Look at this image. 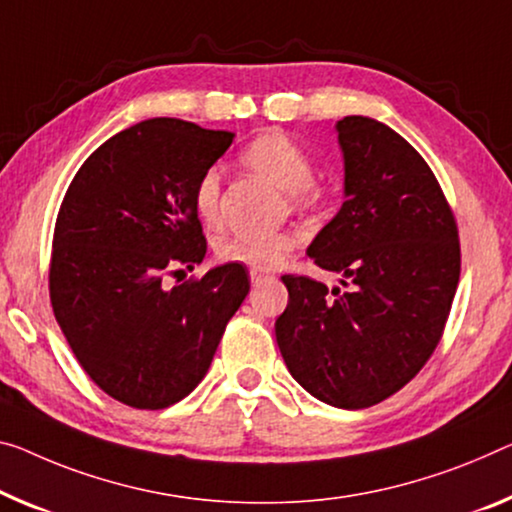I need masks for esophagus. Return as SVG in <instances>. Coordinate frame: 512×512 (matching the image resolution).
I'll use <instances>...</instances> for the list:
<instances>
[{"instance_id":"1","label":"esophagus","mask_w":512,"mask_h":512,"mask_svg":"<svg viewBox=\"0 0 512 512\" xmlns=\"http://www.w3.org/2000/svg\"><path fill=\"white\" fill-rule=\"evenodd\" d=\"M249 277H251V283H261V281H265V279H272V272H265V270H251V272H249Z\"/></svg>"}]
</instances>
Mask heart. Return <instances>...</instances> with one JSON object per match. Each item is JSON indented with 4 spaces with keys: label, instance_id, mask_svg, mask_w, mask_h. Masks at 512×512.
<instances>
[{
    "label": "heart",
    "instance_id": "heart-1",
    "mask_svg": "<svg viewBox=\"0 0 512 512\" xmlns=\"http://www.w3.org/2000/svg\"><path fill=\"white\" fill-rule=\"evenodd\" d=\"M240 160L256 174L272 180L274 185L286 190L290 201L300 208H309L318 201L320 190L313 183V160L297 141L283 132H263L242 148ZM219 199H222V185H219V171L208 169L196 180L194 187V212L203 224L215 226L219 222ZM297 247V235L290 231L261 233V235H229L219 240L215 254L222 263L245 265L251 270H274L288 254Z\"/></svg>",
    "mask_w": 512,
    "mask_h": 512
}]
</instances>
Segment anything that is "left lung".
Segmentation results:
<instances>
[{
    "instance_id": "1",
    "label": "left lung",
    "mask_w": 512,
    "mask_h": 512,
    "mask_svg": "<svg viewBox=\"0 0 512 512\" xmlns=\"http://www.w3.org/2000/svg\"><path fill=\"white\" fill-rule=\"evenodd\" d=\"M336 130L345 201L306 254L352 288L283 274L288 306L274 332L290 375L311 396L364 410L414 380L442 341L460 281V235L410 141L366 116H345Z\"/></svg>"
}]
</instances>
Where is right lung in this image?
I'll return each mask as SVG.
<instances>
[{
  "label": "right lung",
  "instance_id": "obj_1",
  "mask_svg": "<svg viewBox=\"0 0 512 512\" xmlns=\"http://www.w3.org/2000/svg\"><path fill=\"white\" fill-rule=\"evenodd\" d=\"M233 132L151 119L98 146L61 201L50 302L84 373L135 410H164L208 373L249 293L245 265L176 286L206 256L194 187Z\"/></svg>",
  "mask_w": 512,
  "mask_h": 512
}]
</instances>
